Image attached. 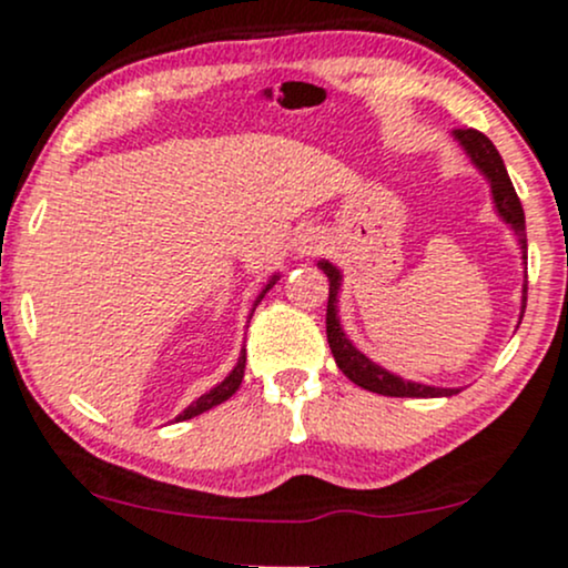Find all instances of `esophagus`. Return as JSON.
Masks as SVG:
<instances>
[{
  "label": "esophagus",
  "instance_id": "esophagus-1",
  "mask_svg": "<svg viewBox=\"0 0 568 568\" xmlns=\"http://www.w3.org/2000/svg\"><path fill=\"white\" fill-rule=\"evenodd\" d=\"M298 251H302V253H313L315 251V242L313 240H302V242H298Z\"/></svg>",
  "mask_w": 568,
  "mask_h": 568
}]
</instances>
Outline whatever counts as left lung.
<instances>
[{"label":"left lung","instance_id":"left-lung-1","mask_svg":"<svg viewBox=\"0 0 568 568\" xmlns=\"http://www.w3.org/2000/svg\"><path fill=\"white\" fill-rule=\"evenodd\" d=\"M453 136L460 142L466 155L471 159V164L477 166L479 172L488 178L490 183V193H494V204L496 213L515 229L517 242H520L523 258H526V215H523V204L517 199L513 180H509L507 166H504L501 155H498L496 145L488 140L483 132L477 129H456ZM323 272L328 277V310H326V336H328V347H332L336 366L342 369V375L347 379H353L355 385H361L364 390H372V394L379 396H402V398H436V396H453L458 394V388H434V385H423V383H413V379H404L394 375V372L383 369L377 366L375 361L366 358L364 353L355 351V345L347 339L345 332H342L339 315H336V296H339V285H342V274L334 264L328 261H317ZM526 294H528V280L523 285V307H520V321L523 313H526Z\"/></svg>","mask_w":568,"mask_h":568}]
</instances>
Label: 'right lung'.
Returning <instances> with one entry per match:
<instances>
[{
	"label": "right lung",
	"mask_w": 568,
	"mask_h": 568,
	"mask_svg": "<svg viewBox=\"0 0 568 568\" xmlns=\"http://www.w3.org/2000/svg\"><path fill=\"white\" fill-rule=\"evenodd\" d=\"M274 280H277V274H274V277L270 280V283H266V288L261 291L258 298H255V304H258L261 298H264L266 291L272 288V285H274ZM255 304H253V310H255ZM251 315H253V313H251ZM242 377H245V351L240 353V361H236V366H234V369L229 372V377L223 379L221 385H215L213 390H207V394H204V396H199L196 402L191 404V407H185L183 413L178 415V420H191V417H196V415L207 413V409H213V407H217V404H223V402H226V398H232V396L236 394V388H240Z\"/></svg>",
	"instance_id": "add662e5"
}]
</instances>
